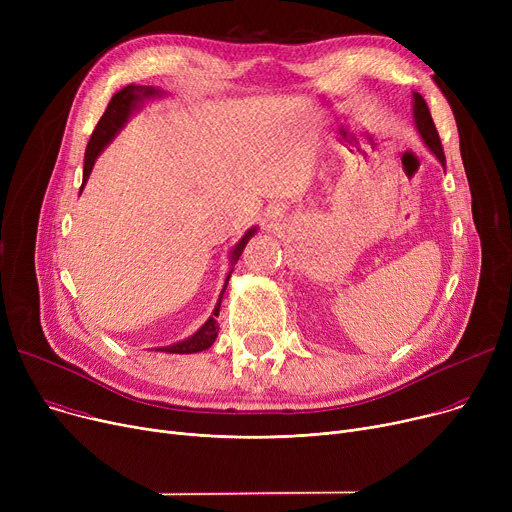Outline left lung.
I'll list each match as a JSON object with an SVG mask.
<instances>
[{
    "instance_id": "left-lung-1",
    "label": "left lung",
    "mask_w": 512,
    "mask_h": 512,
    "mask_svg": "<svg viewBox=\"0 0 512 512\" xmlns=\"http://www.w3.org/2000/svg\"><path fill=\"white\" fill-rule=\"evenodd\" d=\"M413 103H415V122H417V128H419V134L423 137L425 145L434 151V155L440 159V164L444 166L446 164V157H444V149H442V141H440V134L436 130V124L432 120V114H429L427 110V103L425 99L415 93L413 95Z\"/></svg>"
}]
</instances>
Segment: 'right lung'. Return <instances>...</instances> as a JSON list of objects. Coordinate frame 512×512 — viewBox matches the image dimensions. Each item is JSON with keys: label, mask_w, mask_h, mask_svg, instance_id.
<instances>
[{"label": "right lung", "mask_w": 512, "mask_h": 512, "mask_svg": "<svg viewBox=\"0 0 512 512\" xmlns=\"http://www.w3.org/2000/svg\"><path fill=\"white\" fill-rule=\"evenodd\" d=\"M153 95H159V89L141 87V85H139V87H137V85H128V87H124L122 91H118V93L112 97V101L107 103L105 114H103L101 120L97 122L95 130H93V134H91V139H89L87 151H85L83 186H85V182H87V178H89V174H91V170H93V164H95L97 155L103 151V147L116 137L118 130L124 126V122L128 120V116H130V112L134 110V107H137L143 99L153 97ZM83 186H80V188H83ZM253 234H255V228H251V230L245 234V238H242V240L238 242V245L234 247V251H232V259H234V261L240 257L242 249H245V245H247V240H249ZM228 280H230V276L226 278V284H228ZM224 288H226V286H224ZM222 294H224V290H222ZM220 303H222V297H220L218 305H215L213 315L205 321V326H203L201 330H197L191 338H186V340H182V342H178V344H172V346L159 348V351H164V353H176V355H188V353H199V351H205V348H209V346L213 344V340L218 338V330H220L218 319H215V317H218V313H220Z\"/></svg>", "instance_id": "obj_1"}]
</instances>
